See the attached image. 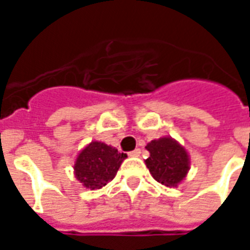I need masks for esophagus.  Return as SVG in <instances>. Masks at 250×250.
<instances>
[{
  "label": "esophagus",
  "instance_id": "1",
  "mask_svg": "<svg viewBox=\"0 0 250 250\" xmlns=\"http://www.w3.org/2000/svg\"><path fill=\"white\" fill-rule=\"evenodd\" d=\"M128 155H130V157H139V155H141V148H135L134 151H130L128 152Z\"/></svg>",
  "mask_w": 250,
  "mask_h": 250
}]
</instances>
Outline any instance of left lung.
<instances>
[{
    "label": "left lung",
    "instance_id": "left-lung-1",
    "mask_svg": "<svg viewBox=\"0 0 250 250\" xmlns=\"http://www.w3.org/2000/svg\"><path fill=\"white\" fill-rule=\"evenodd\" d=\"M150 151L146 166L155 181L165 186H177L188 171V155L171 138H161L146 146Z\"/></svg>",
    "mask_w": 250,
    "mask_h": 250
}]
</instances>
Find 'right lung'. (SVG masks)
<instances>
[{"mask_svg":"<svg viewBox=\"0 0 250 250\" xmlns=\"http://www.w3.org/2000/svg\"><path fill=\"white\" fill-rule=\"evenodd\" d=\"M127 154L107 146L102 142H92L83 150L75 163V175L87 188H103L119 170Z\"/></svg>","mask_w":250,"mask_h":250,"instance_id":"obj_1","label":"right lung"}]
</instances>
